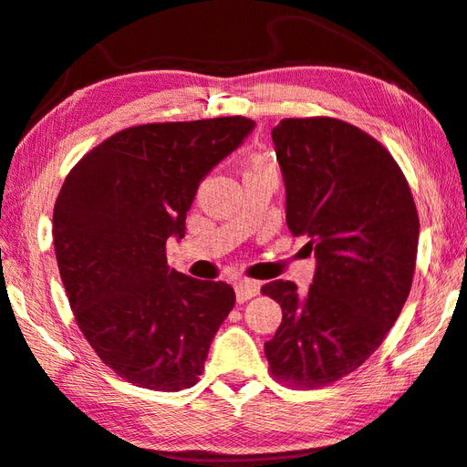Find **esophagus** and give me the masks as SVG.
Masks as SVG:
<instances>
[{
	"label": "esophagus",
	"instance_id": "34e87169",
	"mask_svg": "<svg viewBox=\"0 0 467 467\" xmlns=\"http://www.w3.org/2000/svg\"><path fill=\"white\" fill-rule=\"evenodd\" d=\"M259 284L253 282V279H241V282H236L234 285V292H236V302H247L251 298H255L259 294Z\"/></svg>",
	"mask_w": 467,
	"mask_h": 467
}]
</instances>
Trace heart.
Here are the masks:
<instances>
[{"label": "heart", "instance_id": "1", "mask_svg": "<svg viewBox=\"0 0 467 467\" xmlns=\"http://www.w3.org/2000/svg\"><path fill=\"white\" fill-rule=\"evenodd\" d=\"M269 163H265V161H253V165L249 169H255V167H265Z\"/></svg>", "mask_w": 467, "mask_h": 467}]
</instances>
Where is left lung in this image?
<instances>
[{"label": "left lung", "mask_w": 467, "mask_h": 467, "mask_svg": "<svg viewBox=\"0 0 467 467\" xmlns=\"http://www.w3.org/2000/svg\"><path fill=\"white\" fill-rule=\"evenodd\" d=\"M285 183V223L306 234L317 271L306 292L275 279L261 292L284 318L265 343L275 379L320 388L358 369L409 298L419 214L394 157L349 122L285 118L271 130Z\"/></svg>", "instance_id": "8db88e82"}]
</instances>
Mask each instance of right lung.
<instances>
[{"instance_id":"right-lung-1","label":"right lung","mask_w":467,"mask_h":467,"mask_svg":"<svg viewBox=\"0 0 467 467\" xmlns=\"http://www.w3.org/2000/svg\"><path fill=\"white\" fill-rule=\"evenodd\" d=\"M255 129L244 116L140 124L91 149L67 175L53 241L75 320L98 358L130 384L192 388L234 306L224 282L167 265L198 185Z\"/></svg>"}]
</instances>
